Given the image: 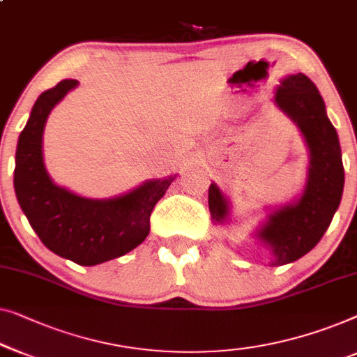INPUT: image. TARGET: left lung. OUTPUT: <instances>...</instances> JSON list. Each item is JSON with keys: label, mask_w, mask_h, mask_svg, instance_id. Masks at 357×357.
<instances>
[{"label": "left lung", "mask_w": 357, "mask_h": 357, "mask_svg": "<svg viewBox=\"0 0 357 357\" xmlns=\"http://www.w3.org/2000/svg\"><path fill=\"white\" fill-rule=\"evenodd\" d=\"M273 105L298 127L309 153L301 193L285 204L267 208L252 234L271 252L268 266L277 267L298 261L322 238L342 201L344 169L338 133L317 86L306 75L298 72L283 77ZM209 211L215 225L231 222L230 199L215 182L209 187Z\"/></svg>", "instance_id": "obj_1"}]
</instances>
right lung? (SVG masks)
Listing matches in <instances>:
<instances>
[{
	"label": "right lung",
	"mask_w": 357,
	"mask_h": 357,
	"mask_svg": "<svg viewBox=\"0 0 357 357\" xmlns=\"http://www.w3.org/2000/svg\"><path fill=\"white\" fill-rule=\"evenodd\" d=\"M77 85V80H63L35 101L19 135L14 190L29 224L50 251L75 264L96 266L142 245L149 234V215L177 174L146 180L106 199L85 198L56 185L43 159L45 123Z\"/></svg>",
	"instance_id": "right-lung-1"
}]
</instances>
